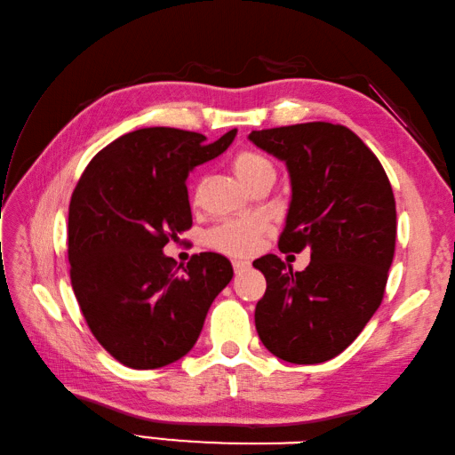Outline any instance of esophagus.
I'll return each instance as SVG.
<instances>
[{"label":"esophagus","instance_id":"esophagus-1","mask_svg":"<svg viewBox=\"0 0 455 455\" xmlns=\"http://www.w3.org/2000/svg\"><path fill=\"white\" fill-rule=\"evenodd\" d=\"M232 269H235V273H242L250 269V261H244V259H235L232 261Z\"/></svg>","mask_w":455,"mask_h":455}]
</instances>
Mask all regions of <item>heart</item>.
Segmentation results:
<instances>
[{"mask_svg":"<svg viewBox=\"0 0 455 455\" xmlns=\"http://www.w3.org/2000/svg\"><path fill=\"white\" fill-rule=\"evenodd\" d=\"M232 172L244 186H251L261 178H275V166L266 155L253 149L238 151L230 161ZM269 225L261 217H242V219H227L223 223L215 225L207 232L205 242L209 248H213L225 256L232 258H248L256 253L266 238Z\"/></svg>","mask_w":455,"mask_h":455,"instance_id":"b5f03b06","label":"heart"}]
</instances>
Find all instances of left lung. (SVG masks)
<instances>
[{"mask_svg": "<svg viewBox=\"0 0 455 455\" xmlns=\"http://www.w3.org/2000/svg\"><path fill=\"white\" fill-rule=\"evenodd\" d=\"M287 163L292 199L279 250L310 251L304 271L275 253L253 261L267 289L256 330L269 353L318 364L343 353L382 304L394 261L395 197L384 166L341 124L308 122L250 133Z\"/></svg>", "mask_w": 455, "mask_h": 455, "instance_id": "8db88e82", "label": "left lung"}]
</instances>
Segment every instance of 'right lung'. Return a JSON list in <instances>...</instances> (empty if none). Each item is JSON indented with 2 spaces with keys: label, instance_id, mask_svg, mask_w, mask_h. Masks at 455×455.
Masks as SVG:
<instances>
[{
  "label": "right lung",
  "instance_id": "add662e5",
  "mask_svg": "<svg viewBox=\"0 0 455 455\" xmlns=\"http://www.w3.org/2000/svg\"><path fill=\"white\" fill-rule=\"evenodd\" d=\"M196 132H130L84 168L71 194L69 277L91 333L124 366L151 371L197 341L211 302L232 279L225 256L202 251L176 266L163 248L192 228L186 178L227 151Z\"/></svg>",
  "mask_w": 455,
  "mask_h": 455
}]
</instances>
